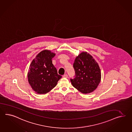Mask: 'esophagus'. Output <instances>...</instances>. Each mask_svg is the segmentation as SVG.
<instances>
[{
    "label": "esophagus",
    "instance_id": "34e87169",
    "mask_svg": "<svg viewBox=\"0 0 132 132\" xmlns=\"http://www.w3.org/2000/svg\"><path fill=\"white\" fill-rule=\"evenodd\" d=\"M68 76L67 74H64L63 75V77L64 78H68Z\"/></svg>",
    "mask_w": 132,
    "mask_h": 132
}]
</instances>
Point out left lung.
Listing matches in <instances>:
<instances>
[{
  "instance_id": "obj_1",
  "label": "left lung",
  "mask_w": 132,
  "mask_h": 132,
  "mask_svg": "<svg viewBox=\"0 0 132 132\" xmlns=\"http://www.w3.org/2000/svg\"><path fill=\"white\" fill-rule=\"evenodd\" d=\"M75 78L71 79L73 86L83 94L92 92L101 80V72L98 63L87 52L78 54L73 64Z\"/></svg>"
}]
</instances>
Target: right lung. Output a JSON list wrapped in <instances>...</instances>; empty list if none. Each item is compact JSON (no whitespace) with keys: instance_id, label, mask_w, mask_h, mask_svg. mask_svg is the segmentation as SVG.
Wrapping results in <instances>:
<instances>
[{"instance_id":"1","label":"right lung","mask_w":132,"mask_h":132,"mask_svg":"<svg viewBox=\"0 0 132 132\" xmlns=\"http://www.w3.org/2000/svg\"><path fill=\"white\" fill-rule=\"evenodd\" d=\"M55 55L50 50H44L30 63L28 73V82L37 94H46L51 91L62 78L52 63V58Z\"/></svg>"}]
</instances>
